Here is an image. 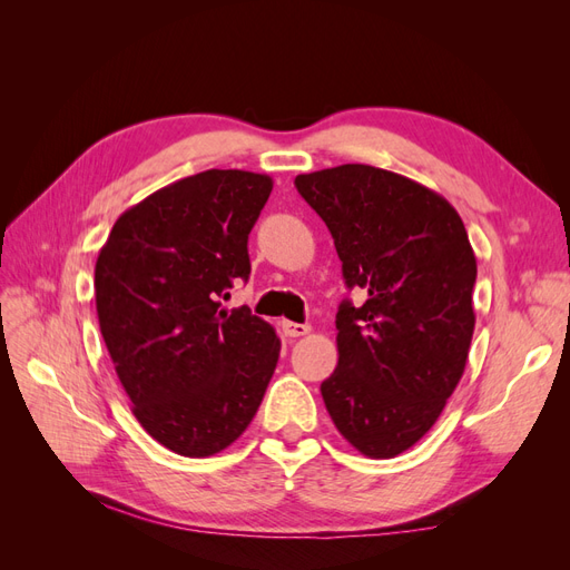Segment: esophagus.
<instances>
[{
    "label": "esophagus",
    "instance_id": "esophagus-1",
    "mask_svg": "<svg viewBox=\"0 0 570 570\" xmlns=\"http://www.w3.org/2000/svg\"><path fill=\"white\" fill-rule=\"evenodd\" d=\"M281 325H283V333H285L287 337H302V335H308V333H312V325H306V323L283 321Z\"/></svg>",
    "mask_w": 570,
    "mask_h": 570
}]
</instances>
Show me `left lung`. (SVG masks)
I'll return each mask as SVG.
<instances>
[{"mask_svg": "<svg viewBox=\"0 0 570 570\" xmlns=\"http://www.w3.org/2000/svg\"><path fill=\"white\" fill-rule=\"evenodd\" d=\"M297 193L325 220L344 285L327 413L352 446L392 459L416 444L456 390L475 327V254L454 206L366 164L302 174Z\"/></svg>", "mask_w": 570, "mask_h": 570, "instance_id": "8db88e82", "label": "left lung"}]
</instances>
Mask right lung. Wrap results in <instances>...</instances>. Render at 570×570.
<instances>
[{
  "mask_svg": "<svg viewBox=\"0 0 570 570\" xmlns=\"http://www.w3.org/2000/svg\"><path fill=\"white\" fill-rule=\"evenodd\" d=\"M273 189L204 170L120 214L95 266L99 331L135 419L166 450L212 456L252 423L281 356L273 327L220 302L249 278L247 239Z\"/></svg>",
  "mask_w": 570,
  "mask_h": 570,
  "instance_id": "1",
  "label": "right lung"
}]
</instances>
